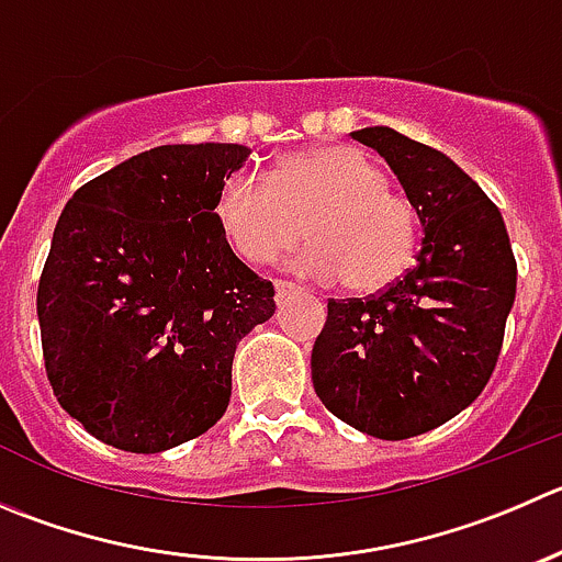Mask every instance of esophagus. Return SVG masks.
I'll use <instances>...</instances> for the list:
<instances>
[{
  "label": "esophagus",
  "mask_w": 562,
  "mask_h": 562,
  "mask_svg": "<svg viewBox=\"0 0 562 562\" xmlns=\"http://www.w3.org/2000/svg\"><path fill=\"white\" fill-rule=\"evenodd\" d=\"M276 295L278 297H284V295H290V292H295V284H292V281H284V278H276Z\"/></svg>",
  "instance_id": "1"
}]
</instances>
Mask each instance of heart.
<instances>
[{
    "label": "heart",
    "mask_w": 562,
    "mask_h": 562,
    "mask_svg": "<svg viewBox=\"0 0 562 562\" xmlns=\"http://www.w3.org/2000/svg\"><path fill=\"white\" fill-rule=\"evenodd\" d=\"M215 215L243 259L267 265L301 234L312 237L292 256L303 276L367 295L397 281L419 245V212L386 190L383 170L356 148L314 146L276 162L259 179L232 173L221 184Z\"/></svg>",
    "instance_id": "b5f03b06"
}]
</instances>
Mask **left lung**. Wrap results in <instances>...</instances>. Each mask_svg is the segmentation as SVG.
<instances>
[{
	"mask_svg": "<svg viewBox=\"0 0 562 562\" xmlns=\"http://www.w3.org/2000/svg\"><path fill=\"white\" fill-rule=\"evenodd\" d=\"M397 173L425 239L408 272L367 297L328 301L314 392L367 436L400 441L477 400L505 339L516 259L496 204L450 157L389 126L352 132Z\"/></svg>",
	"mask_w": 562,
	"mask_h": 562,
	"instance_id": "obj_1",
	"label": "left lung"
}]
</instances>
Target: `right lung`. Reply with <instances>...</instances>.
Wrapping results in <instances>:
<instances>
[{"label":"right lung","instance_id":"obj_1","mask_svg":"<svg viewBox=\"0 0 562 562\" xmlns=\"http://www.w3.org/2000/svg\"><path fill=\"white\" fill-rule=\"evenodd\" d=\"M237 143L159 146L79 187L37 284L52 392L90 436L162 452L232 400L237 341L276 312L272 281L234 256L215 215Z\"/></svg>","mask_w":562,"mask_h":562}]
</instances>
